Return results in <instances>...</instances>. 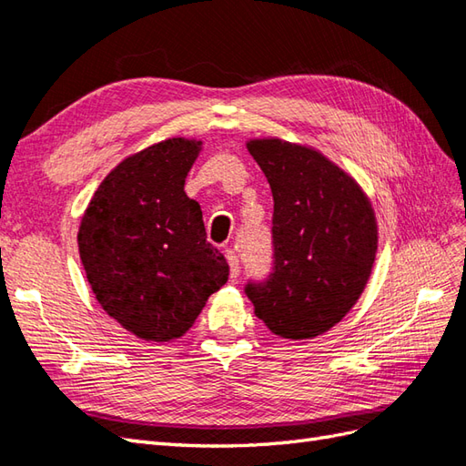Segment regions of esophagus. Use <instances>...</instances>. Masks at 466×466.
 Listing matches in <instances>:
<instances>
[{"label":"esophagus","instance_id":"34e87169","mask_svg":"<svg viewBox=\"0 0 466 466\" xmlns=\"http://www.w3.org/2000/svg\"><path fill=\"white\" fill-rule=\"evenodd\" d=\"M224 254H226L228 264H230V276L236 280L240 276V258H238V254H236V250H232V248H226Z\"/></svg>","mask_w":466,"mask_h":466}]
</instances>
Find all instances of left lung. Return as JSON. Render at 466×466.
I'll return each instance as SVG.
<instances>
[{"label": "left lung", "mask_w": 466, "mask_h": 466, "mask_svg": "<svg viewBox=\"0 0 466 466\" xmlns=\"http://www.w3.org/2000/svg\"><path fill=\"white\" fill-rule=\"evenodd\" d=\"M248 152L274 198L272 268L248 280L254 312L282 339H314L362 294L376 254V222L350 176L310 147L254 140Z\"/></svg>", "instance_id": "obj_1"}]
</instances>
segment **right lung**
I'll return each mask as SVG.
<instances>
[{"label":"right lung","mask_w":466,"mask_h":466,"mask_svg":"<svg viewBox=\"0 0 466 466\" xmlns=\"http://www.w3.org/2000/svg\"><path fill=\"white\" fill-rule=\"evenodd\" d=\"M200 142L172 137L126 157L82 218L77 244L102 309L144 340L182 336L230 266L206 240L200 204L184 192Z\"/></svg>","instance_id":"right-lung-1"}]
</instances>
